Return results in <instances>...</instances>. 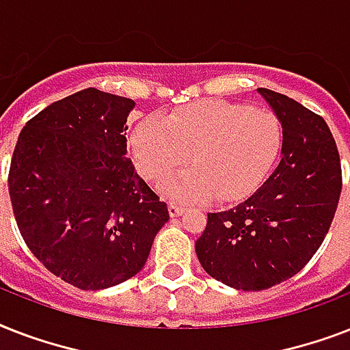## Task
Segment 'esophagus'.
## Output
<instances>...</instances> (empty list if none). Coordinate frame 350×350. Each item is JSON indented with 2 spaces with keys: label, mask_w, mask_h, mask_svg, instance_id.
Returning <instances> with one entry per match:
<instances>
[{
  "label": "esophagus",
  "mask_w": 350,
  "mask_h": 350,
  "mask_svg": "<svg viewBox=\"0 0 350 350\" xmlns=\"http://www.w3.org/2000/svg\"><path fill=\"white\" fill-rule=\"evenodd\" d=\"M185 213V207L183 205H178V203H169V214L172 218L176 216H181V214Z\"/></svg>",
  "instance_id": "esophagus-1"
}]
</instances>
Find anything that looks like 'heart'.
Instances as JSON below:
<instances>
[{"instance_id": "b5f03b06", "label": "heart", "mask_w": 350, "mask_h": 350, "mask_svg": "<svg viewBox=\"0 0 350 350\" xmlns=\"http://www.w3.org/2000/svg\"><path fill=\"white\" fill-rule=\"evenodd\" d=\"M283 147L276 114L243 103L202 101L159 120L147 118L132 134L137 170L161 183L183 169L192 156L194 170L165 181L161 191L178 200L219 202L250 196L271 174Z\"/></svg>"}]
</instances>
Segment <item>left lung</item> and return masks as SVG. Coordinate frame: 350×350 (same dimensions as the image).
Listing matches in <instances>:
<instances>
[{
	"instance_id": "left-lung-1",
	"label": "left lung",
	"mask_w": 350,
	"mask_h": 350,
	"mask_svg": "<svg viewBox=\"0 0 350 350\" xmlns=\"http://www.w3.org/2000/svg\"><path fill=\"white\" fill-rule=\"evenodd\" d=\"M258 92L282 121V161L243 203L208 213L196 241L205 272L241 291L298 274L323 243L342 194L340 152L325 120L280 92Z\"/></svg>"
}]
</instances>
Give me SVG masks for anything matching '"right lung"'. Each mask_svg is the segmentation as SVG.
<instances>
[{"label": "right lung", "instance_id": "1", "mask_svg": "<svg viewBox=\"0 0 350 350\" xmlns=\"http://www.w3.org/2000/svg\"><path fill=\"white\" fill-rule=\"evenodd\" d=\"M134 101L79 90L27 121L8 170L14 218L30 252L63 282L98 291L142 271L167 203L126 158Z\"/></svg>", "mask_w": 350, "mask_h": 350}]
</instances>
